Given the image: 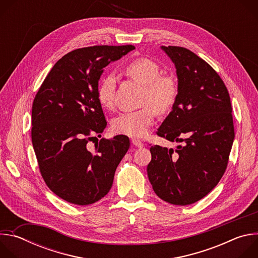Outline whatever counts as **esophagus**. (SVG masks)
I'll return each mask as SVG.
<instances>
[{"label":"esophagus","mask_w":258,"mask_h":258,"mask_svg":"<svg viewBox=\"0 0 258 258\" xmlns=\"http://www.w3.org/2000/svg\"><path fill=\"white\" fill-rule=\"evenodd\" d=\"M132 144H133L135 147H138V148H142V147L144 146V144H143L141 141L136 140V139H133V140H132Z\"/></svg>","instance_id":"obj_1"}]
</instances>
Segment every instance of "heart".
Masks as SVG:
<instances>
[{
    "mask_svg": "<svg viewBox=\"0 0 258 258\" xmlns=\"http://www.w3.org/2000/svg\"><path fill=\"white\" fill-rule=\"evenodd\" d=\"M124 71L128 77L144 86L142 104L144 108L136 111L125 112L117 116L112 122L116 134L131 138H144L149 134L153 125L156 110L166 112L174 104L177 97V86L172 77L162 76L159 66L152 60L139 58L128 63ZM116 80L108 75L100 82L97 89V98L101 106L111 109L114 106Z\"/></svg>",
    "mask_w": 258,
    "mask_h": 258,
    "instance_id": "heart-1",
    "label": "heart"
}]
</instances>
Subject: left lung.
I'll use <instances>...</instances> for the list:
<instances>
[{"label": "left lung", "mask_w": 258, "mask_h": 258, "mask_svg": "<svg viewBox=\"0 0 258 258\" xmlns=\"http://www.w3.org/2000/svg\"><path fill=\"white\" fill-rule=\"evenodd\" d=\"M161 49L176 68L177 97L156 134L183 144L175 150L151 146L147 172L159 198L189 205L205 197L227 169L235 138L231 99L217 72L195 53Z\"/></svg>", "instance_id": "obj_1"}]
</instances>
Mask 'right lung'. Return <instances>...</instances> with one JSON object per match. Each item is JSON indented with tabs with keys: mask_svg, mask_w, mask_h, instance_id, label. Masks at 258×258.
Wrapping results in <instances>:
<instances>
[{
	"mask_svg": "<svg viewBox=\"0 0 258 258\" xmlns=\"http://www.w3.org/2000/svg\"><path fill=\"white\" fill-rule=\"evenodd\" d=\"M134 49L126 45L73 50L57 61L34 97L31 140L40 172L49 189L69 203L89 205L102 199L130 148L123 135L96 138L107 125L97 89L103 68ZM94 138L97 142L90 152L87 143Z\"/></svg>",
	"mask_w": 258,
	"mask_h": 258,
	"instance_id": "right-lung-1",
	"label": "right lung"
}]
</instances>
